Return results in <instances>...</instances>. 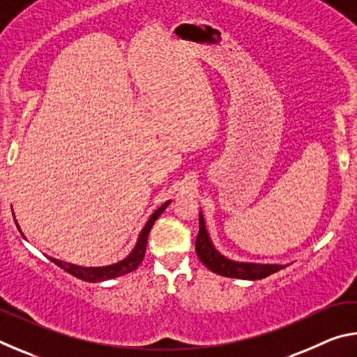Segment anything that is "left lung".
Wrapping results in <instances>:
<instances>
[{"label": "left lung", "mask_w": 357, "mask_h": 357, "mask_svg": "<svg viewBox=\"0 0 357 357\" xmlns=\"http://www.w3.org/2000/svg\"><path fill=\"white\" fill-rule=\"evenodd\" d=\"M195 250L200 261L206 266L213 273L231 277V279H243V280H259L264 279L271 274L277 273L285 268L283 264H259V263H243V261H233V259L225 258L217 249L211 241L206 223H204L203 214L200 213V231L195 241Z\"/></svg>", "instance_id": "8db88e82"}]
</instances>
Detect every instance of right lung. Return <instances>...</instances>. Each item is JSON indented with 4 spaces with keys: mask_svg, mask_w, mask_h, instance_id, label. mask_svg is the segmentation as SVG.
Returning <instances> with one entry per match:
<instances>
[{
    "mask_svg": "<svg viewBox=\"0 0 357 357\" xmlns=\"http://www.w3.org/2000/svg\"><path fill=\"white\" fill-rule=\"evenodd\" d=\"M170 203H172V200L165 202L159 209L154 211V213L151 214V217L146 222V225L142 228L140 234H138V239H137V244H135L134 249H132V252L129 253L128 257H126L124 259H121V261H118V263L110 264V266H100V268H83V266L66 263V261H61V259H56V258H52V257H48V258H50L56 266H59V268L64 269L66 273H69L74 277H77V279L84 280V282L96 283V282L114 279V277L129 274V273H132V271H135L138 268V264L143 261L144 252H146V244H148V234L151 231V228H153L154 222L157 220V217L164 213L165 208ZM15 225H17V222H15ZM17 228L20 229L19 225H17Z\"/></svg>",
    "mask_w": 357,
    "mask_h": 357,
    "instance_id": "add662e5",
    "label": "right lung"
}]
</instances>
